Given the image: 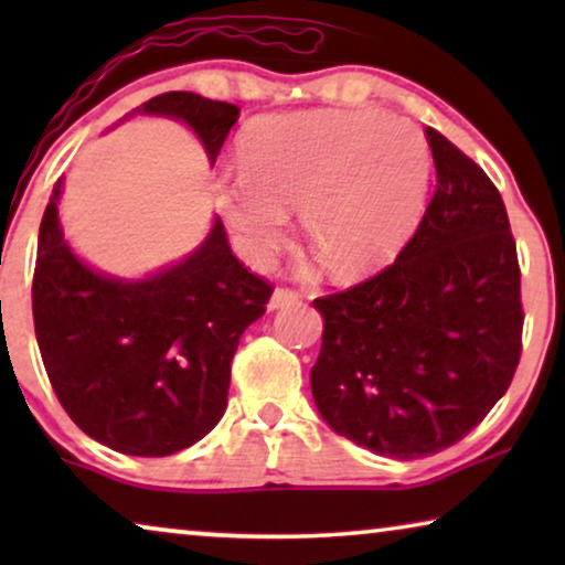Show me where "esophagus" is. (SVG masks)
Here are the masks:
<instances>
[{"label": "esophagus", "mask_w": 565, "mask_h": 565, "mask_svg": "<svg viewBox=\"0 0 565 565\" xmlns=\"http://www.w3.org/2000/svg\"><path fill=\"white\" fill-rule=\"evenodd\" d=\"M300 298H303V296H300L298 290H292V288H277V290L273 292V298H269L267 308H269V311H277V308H285V306H290V303H298Z\"/></svg>", "instance_id": "1"}]
</instances>
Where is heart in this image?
Listing matches in <instances>:
<instances>
[{"instance_id":"b5f03b06","label":"heart","mask_w":565,"mask_h":565,"mask_svg":"<svg viewBox=\"0 0 565 565\" xmlns=\"http://www.w3.org/2000/svg\"><path fill=\"white\" fill-rule=\"evenodd\" d=\"M242 177L215 205L238 254L269 265L300 207L306 244L337 277L381 267L419 221L431 157L406 120L375 110L267 115L238 143Z\"/></svg>"}]
</instances>
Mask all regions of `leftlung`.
Masks as SVG:
<instances>
[{
    "label": "left lung",
    "instance_id": "1",
    "mask_svg": "<svg viewBox=\"0 0 565 565\" xmlns=\"http://www.w3.org/2000/svg\"><path fill=\"white\" fill-rule=\"evenodd\" d=\"M437 190L393 265L316 298V408L383 458H427L478 427L522 354L516 244L497 184L435 128Z\"/></svg>",
    "mask_w": 565,
    "mask_h": 565
}]
</instances>
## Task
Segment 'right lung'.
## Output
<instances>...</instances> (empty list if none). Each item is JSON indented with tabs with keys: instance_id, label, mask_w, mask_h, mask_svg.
I'll list each match as a JSON object with an SVG mask.
<instances>
[{
	"instance_id": "1",
	"label": "right lung",
	"mask_w": 565,
	"mask_h": 565,
	"mask_svg": "<svg viewBox=\"0 0 565 565\" xmlns=\"http://www.w3.org/2000/svg\"><path fill=\"white\" fill-rule=\"evenodd\" d=\"M138 113L184 120L211 161L238 120L236 105L192 92H164ZM61 184L45 205L33 275L49 381L97 443L141 458L180 452L221 422L238 339L275 288L231 254L221 218L180 265L136 282L99 275L64 242Z\"/></svg>"
}]
</instances>
